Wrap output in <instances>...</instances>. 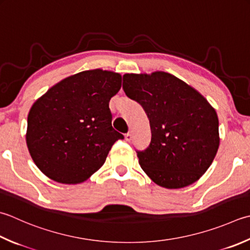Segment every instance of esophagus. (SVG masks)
Here are the masks:
<instances>
[{"instance_id":"1","label":"esophagus","mask_w":250,"mask_h":250,"mask_svg":"<svg viewBox=\"0 0 250 250\" xmlns=\"http://www.w3.org/2000/svg\"><path fill=\"white\" fill-rule=\"evenodd\" d=\"M125 141H128V142H130L132 140V133H131V132H128V133L125 134Z\"/></svg>"}]
</instances>
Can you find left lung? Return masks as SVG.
Returning a JSON list of instances; mask_svg holds the SVG:
<instances>
[{
  "label": "left lung",
  "instance_id": "8db88e82",
  "mask_svg": "<svg viewBox=\"0 0 250 250\" xmlns=\"http://www.w3.org/2000/svg\"><path fill=\"white\" fill-rule=\"evenodd\" d=\"M122 87L149 120L150 143L136 151L144 172L165 188L196 182L219 148V120L213 107L197 90L165 71L125 73Z\"/></svg>",
  "mask_w": 250,
  "mask_h": 250
}]
</instances>
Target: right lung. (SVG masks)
Listing matches in <instances>:
<instances>
[{"instance_id": "right-lung-1", "label": "right lung", "mask_w": 250, "mask_h": 250, "mask_svg": "<svg viewBox=\"0 0 250 250\" xmlns=\"http://www.w3.org/2000/svg\"><path fill=\"white\" fill-rule=\"evenodd\" d=\"M120 73L93 69L65 78L33 103L26 142L47 178L79 184L95 173L124 135L111 125L109 101L121 89Z\"/></svg>"}]
</instances>
